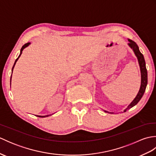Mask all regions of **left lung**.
Wrapping results in <instances>:
<instances>
[{
    "instance_id": "left-lung-1",
    "label": "left lung",
    "mask_w": 156,
    "mask_h": 156,
    "mask_svg": "<svg viewBox=\"0 0 156 156\" xmlns=\"http://www.w3.org/2000/svg\"><path fill=\"white\" fill-rule=\"evenodd\" d=\"M128 41H129L128 45L129 46V48L133 49L135 56H136L137 58L139 65H140V72H141V86H140V90H139L137 96L135 97V98L133 99V100L132 101L131 103L128 105V107L125 109L123 112L127 111V110H128V109L134 107L135 105H136L138 103V102L141 100V98H142V97H143V95L145 91V88H146L147 84V72L146 66H145V62L144 55L140 52V49H139V47L136 43L129 39H128ZM104 111L105 112H108V113H114V112H111L105 110Z\"/></svg>"
}]
</instances>
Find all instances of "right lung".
<instances>
[{
    "label": "right lung",
    "instance_id": "obj_1",
    "mask_svg": "<svg viewBox=\"0 0 156 156\" xmlns=\"http://www.w3.org/2000/svg\"><path fill=\"white\" fill-rule=\"evenodd\" d=\"M31 44V43H27V44H25L23 46V47L21 48V51H20V54H19V57L16 58V59L15 60V63H14V65H13V66H12V71H13V69H14V67H15V64H16V62H17V60L19 59V58H20V56H21V55L22 54V51H23V49H24L25 48H27V47H28V46ZM11 78H12V74H11V80H10V82H11ZM50 115H44V116H41V115H35V116H37V117H48V116H50Z\"/></svg>",
    "mask_w": 156,
    "mask_h": 156
}]
</instances>
